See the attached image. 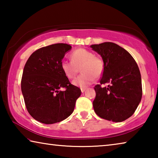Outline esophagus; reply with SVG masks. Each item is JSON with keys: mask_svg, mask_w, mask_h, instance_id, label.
I'll return each instance as SVG.
<instances>
[{"mask_svg": "<svg viewBox=\"0 0 158 158\" xmlns=\"http://www.w3.org/2000/svg\"><path fill=\"white\" fill-rule=\"evenodd\" d=\"M85 90V89H81V91L82 92V93H84V91Z\"/></svg>", "mask_w": 158, "mask_h": 158, "instance_id": "34e87169", "label": "esophagus"}]
</instances>
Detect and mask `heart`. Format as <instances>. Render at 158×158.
Returning <instances> with one entry per match:
<instances>
[{
    "instance_id": "heart-1",
    "label": "heart",
    "mask_w": 158,
    "mask_h": 158,
    "mask_svg": "<svg viewBox=\"0 0 158 158\" xmlns=\"http://www.w3.org/2000/svg\"><path fill=\"white\" fill-rule=\"evenodd\" d=\"M70 58L72 61L62 60L60 68L64 75L71 79L76 76L81 67L82 74L73 81L75 86L86 88L103 73V61L89 51L80 48L71 53Z\"/></svg>"
}]
</instances>
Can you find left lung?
<instances>
[{
    "mask_svg": "<svg viewBox=\"0 0 158 158\" xmlns=\"http://www.w3.org/2000/svg\"><path fill=\"white\" fill-rule=\"evenodd\" d=\"M101 56L104 70L100 84L95 86L94 111L102 118L122 122L135 113L142 97L139 69L130 53L113 42L90 46ZM109 83L102 88V84Z\"/></svg>",
    "mask_w": 158,
    "mask_h": 158,
    "instance_id": "1",
    "label": "left lung"
}]
</instances>
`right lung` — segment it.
<instances>
[{"label": "right lung", "instance_id": "right-lung-1", "mask_svg": "<svg viewBox=\"0 0 158 158\" xmlns=\"http://www.w3.org/2000/svg\"><path fill=\"white\" fill-rule=\"evenodd\" d=\"M70 45L58 43L34 52L26 63L21 78V92L26 109L36 121L53 124L63 121L74 111L81 95L79 88L70 84L60 63ZM65 87V91H60Z\"/></svg>", "mask_w": 158, "mask_h": 158}]
</instances>
